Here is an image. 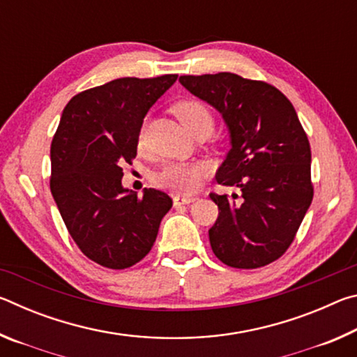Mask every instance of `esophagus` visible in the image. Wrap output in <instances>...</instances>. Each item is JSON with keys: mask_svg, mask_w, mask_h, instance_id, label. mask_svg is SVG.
Returning <instances> with one entry per match:
<instances>
[{"mask_svg": "<svg viewBox=\"0 0 357 357\" xmlns=\"http://www.w3.org/2000/svg\"><path fill=\"white\" fill-rule=\"evenodd\" d=\"M195 200H197L195 197H187V195H174L173 197V203L176 204V206L178 204H190Z\"/></svg>", "mask_w": 357, "mask_h": 357, "instance_id": "esophagus-1", "label": "esophagus"}]
</instances>
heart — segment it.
Segmentation results:
<instances>
[{
  "label": "heart",
  "mask_w": 357,
  "mask_h": 357,
  "mask_svg": "<svg viewBox=\"0 0 357 357\" xmlns=\"http://www.w3.org/2000/svg\"><path fill=\"white\" fill-rule=\"evenodd\" d=\"M174 114L181 124L193 134L204 126L213 128V114L209 108L198 100H183L174 105ZM144 146V129L138 135V148ZM208 168L200 162H173L167 164L159 173H155L154 181L160 187L178 193H192L202 184Z\"/></svg>",
  "instance_id": "heart-1"
}]
</instances>
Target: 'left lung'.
Here are the masks:
<instances>
[{
  "instance_id": "left-lung-1",
  "label": "left lung",
  "mask_w": 357,
  "mask_h": 357,
  "mask_svg": "<svg viewBox=\"0 0 357 357\" xmlns=\"http://www.w3.org/2000/svg\"><path fill=\"white\" fill-rule=\"evenodd\" d=\"M187 91L222 114L231 149L215 173L217 183L236 185L238 195L211 193L219 217L209 243L222 263L261 268L291 245L313 198L309 138L291 102L273 84L231 72L183 75Z\"/></svg>"
}]
</instances>
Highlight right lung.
<instances>
[{
  "instance_id": "right-lung-1",
  "label": "right lung",
  "mask_w": 357,
  "mask_h": 357,
  "mask_svg": "<svg viewBox=\"0 0 357 357\" xmlns=\"http://www.w3.org/2000/svg\"><path fill=\"white\" fill-rule=\"evenodd\" d=\"M176 78H116L74 96L63 110L50 190L78 249L104 268L126 269L146 257L173 204L165 192L144 189L138 198L124 189L121 167L135 159L144 116Z\"/></svg>"
}]
</instances>
